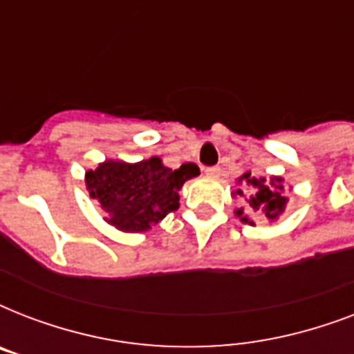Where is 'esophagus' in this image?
Returning <instances> with one entry per match:
<instances>
[{
    "label": "esophagus",
    "mask_w": 354,
    "mask_h": 354,
    "mask_svg": "<svg viewBox=\"0 0 354 354\" xmlns=\"http://www.w3.org/2000/svg\"><path fill=\"white\" fill-rule=\"evenodd\" d=\"M205 176H209V178H216V176H221V167H205Z\"/></svg>",
    "instance_id": "obj_1"
}]
</instances>
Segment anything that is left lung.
Returning <instances> with one entry per match:
<instances>
[{
	"label": "left lung",
	"mask_w": 354,
	"mask_h": 354,
	"mask_svg": "<svg viewBox=\"0 0 354 354\" xmlns=\"http://www.w3.org/2000/svg\"><path fill=\"white\" fill-rule=\"evenodd\" d=\"M239 183L244 185V189H236L235 194L241 196L242 202L248 204V211L250 213H259L263 215L266 221L274 222L277 221V216L285 211V205L288 202L286 198V189L283 185V178H255L252 176V172H244L239 178ZM244 207L235 211V215L241 218L244 224H255L250 221L244 213Z\"/></svg>",
	"instance_id": "obj_1"
}]
</instances>
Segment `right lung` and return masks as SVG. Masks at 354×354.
<instances>
[{
	"mask_svg": "<svg viewBox=\"0 0 354 354\" xmlns=\"http://www.w3.org/2000/svg\"><path fill=\"white\" fill-rule=\"evenodd\" d=\"M194 163H183L172 171L160 158L139 163L108 160L86 172V187L106 211V222L121 232H147L169 213L180 207L178 191L198 176Z\"/></svg>",
	"mask_w": 354,
	"mask_h": 354,
	"instance_id": "right-lung-1",
	"label": "right lung"
}]
</instances>
